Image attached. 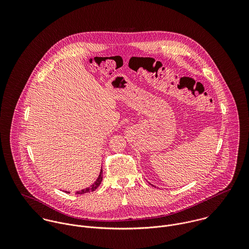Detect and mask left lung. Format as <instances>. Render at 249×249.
I'll return each mask as SVG.
<instances>
[{
  "mask_svg": "<svg viewBox=\"0 0 249 249\" xmlns=\"http://www.w3.org/2000/svg\"><path fill=\"white\" fill-rule=\"evenodd\" d=\"M152 186H153V185H152Z\"/></svg>",
  "mask_w": 249,
  "mask_h": 249,
  "instance_id": "1",
  "label": "left lung"
}]
</instances>
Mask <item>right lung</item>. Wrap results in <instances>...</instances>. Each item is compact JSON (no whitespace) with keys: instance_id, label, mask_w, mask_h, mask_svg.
I'll list each match as a JSON object with an SVG mask.
<instances>
[{"instance_id":"obj_1","label":"right lung","mask_w":249,"mask_h":249,"mask_svg":"<svg viewBox=\"0 0 249 249\" xmlns=\"http://www.w3.org/2000/svg\"><path fill=\"white\" fill-rule=\"evenodd\" d=\"M102 181H103V167H102V169H101L100 175H99L98 178L96 179V181H95L91 186H89L88 188H85V189H82V190H80V191H77L76 194H77V195H83V194H87V193L93 192V191H95V190L101 185ZM65 193L70 194V192H67V191H66Z\"/></svg>"}]
</instances>
